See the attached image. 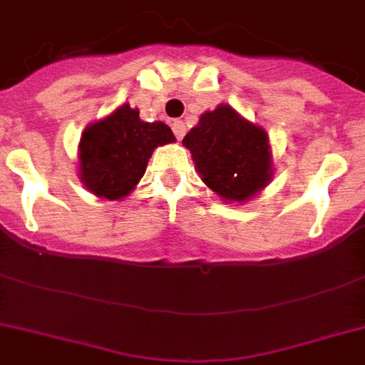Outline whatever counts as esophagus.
<instances>
[{"label":"esophagus","mask_w":365,"mask_h":365,"mask_svg":"<svg viewBox=\"0 0 365 365\" xmlns=\"http://www.w3.org/2000/svg\"><path fill=\"white\" fill-rule=\"evenodd\" d=\"M172 130H174V134H176L178 140H182V138L185 136V123L174 121V123H172Z\"/></svg>","instance_id":"34e87169"}]
</instances>
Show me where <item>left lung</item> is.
<instances>
[{
    "mask_svg": "<svg viewBox=\"0 0 365 365\" xmlns=\"http://www.w3.org/2000/svg\"><path fill=\"white\" fill-rule=\"evenodd\" d=\"M206 187L225 202L244 205L274 176L265 128L248 121L229 104L205 111L183 138Z\"/></svg>",
    "mask_w": 365,
    "mask_h": 365,
    "instance_id": "1",
    "label": "left lung"
}]
</instances>
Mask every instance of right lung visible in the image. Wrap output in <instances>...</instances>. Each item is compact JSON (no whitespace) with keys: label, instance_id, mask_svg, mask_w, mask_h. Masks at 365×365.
I'll list each match as a JSON object with an SVG mask.
<instances>
[{"label":"right lung","instance_id":"right-lung-1","mask_svg":"<svg viewBox=\"0 0 365 365\" xmlns=\"http://www.w3.org/2000/svg\"><path fill=\"white\" fill-rule=\"evenodd\" d=\"M172 142L176 138L170 126L142 121L138 108L119 106L83 130L77 149L79 180L100 199H125L145 174L155 149Z\"/></svg>","mask_w":365,"mask_h":365}]
</instances>
